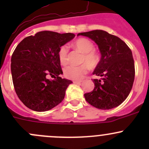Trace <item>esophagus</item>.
I'll return each mask as SVG.
<instances>
[{"label":"esophagus","instance_id":"1","mask_svg":"<svg viewBox=\"0 0 149 149\" xmlns=\"http://www.w3.org/2000/svg\"><path fill=\"white\" fill-rule=\"evenodd\" d=\"M73 84H80L81 83V81H73Z\"/></svg>","mask_w":149,"mask_h":149}]
</instances>
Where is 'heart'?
<instances>
[{"label":"heart","instance_id":"obj_1","mask_svg":"<svg viewBox=\"0 0 149 149\" xmlns=\"http://www.w3.org/2000/svg\"><path fill=\"white\" fill-rule=\"evenodd\" d=\"M74 47L84 53L81 62L85 63L80 65H69L64 70L65 76L68 79L74 81H81L88 73L89 65L91 68H94L98 64L100 58L97 52L94 50V45L90 40L85 38H80L73 42L72 45ZM58 58L63 65L68 63V48L65 45L61 47L58 51Z\"/></svg>","mask_w":149,"mask_h":149}]
</instances>
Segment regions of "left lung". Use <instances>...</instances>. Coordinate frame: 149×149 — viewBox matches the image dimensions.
Returning a JSON list of instances; mask_svg holds the SVG:
<instances>
[{"label":"left lung","instance_id":"8db88e82","mask_svg":"<svg viewBox=\"0 0 149 149\" xmlns=\"http://www.w3.org/2000/svg\"><path fill=\"white\" fill-rule=\"evenodd\" d=\"M98 45L101 59L93 74L101 76L94 79V88L84 94L86 101L100 109H110L121 104L131 91L135 78L133 54L119 37L103 30L82 32Z\"/></svg>","mask_w":149,"mask_h":149}]
</instances>
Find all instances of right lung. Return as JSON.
Returning <instances> with one entry per match:
<instances>
[{"instance_id": "right-lung-1", "label": "right lung", "mask_w": 149, "mask_h": 149, "mask_svg": "<svg viewBox=\"0 0 149 149\" xmlns=\"http://www.w3.org/2000/svg\"><path fill=\"white\" fill-rule=\"evenodd\" d=\"M74 37L72 33L42 31L24 38L15 49L10 64L13 86L19 100L31 110L45 112L63 100L72 81L60 77L58 51Z\"/></svg>"}]
</instances>
